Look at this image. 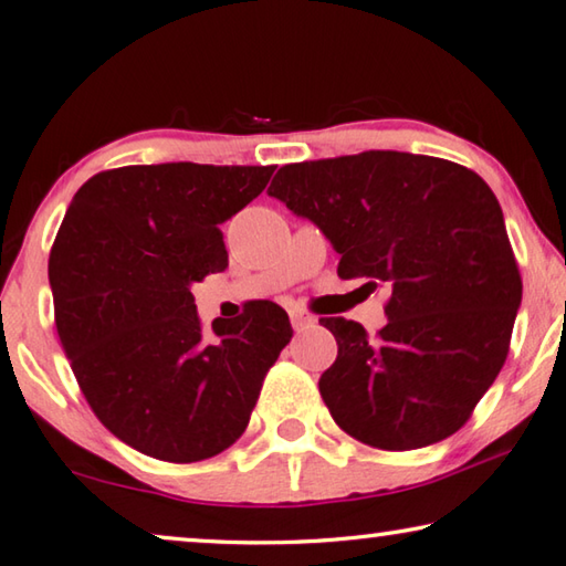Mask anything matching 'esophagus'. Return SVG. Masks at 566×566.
Wrapping results in <instances>:
<instances>
[{
  "mask_svg": "<svg viewBox=\"0 0 566 566\" xmlns=\"http://www.w3.org/2000/svg\"><path fill=\"white\" fill-rule=\"evenodd\" d=\"M290 319H292V327H294V329H304V327H310V324L317 322V319L312 317V314H306V312H302V310H292V312H290Z\"/></svg>",
  "mask_w": 566,
  "mask_h": 566,
  "instance_id": "esophagus-1",
  "label": "esophagus"
}]
</instances>
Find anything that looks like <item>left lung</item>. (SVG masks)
I'll list each match as a JSON object with an SVG mask.
<instances>
[{"mask_svg": "<svg viewBox=\"0 0 566 566\" xmlns=\"http://www.w3.org/2000/svg\"><path fill=\"white\" fill-rule=\"evenodd\" d=\"M266 191L322 229L342 280L389 292L375 337L352 319H319L339 347L319 377L332 419L387 452L462 429L510 354L522 302L490 185L449 159L371 149L284 165Z\"/></svg>", "mask_w": 566, "mask_h": 566, "instance_id": "obj_1", "label": "left lung"}]
</instances>
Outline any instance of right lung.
<instances>
[{"label": "right lung", "mask_w": 566, "mask_h": 566, "mask_svg": "<svg viewBox=\"0 0 566 566\" xmlns=\"http://www.w3.org/2000/svg\"><path fill=\"white\" fill-rule=\"evenodd\" d=\"M274 167L195 161L107 169L84 181L50 254L54 322L97 419L161 462H202L249 424L262 381L292 339L286 312L256 302L207 339L191 284L222 272L219 224Z\"/></svg>", "instance_id": "obj_1"}]
</instances>
